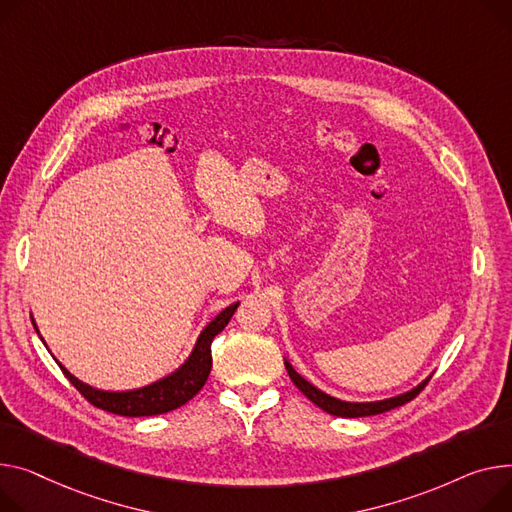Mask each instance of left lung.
Returning <instances> with one entry per match:
<instances>
[{"label": "left lung", "mask_w": 512, "mask_h": 512, "mask_svg": "<svg viewBox=\"0 0 512 512\" xmlns=\"http://www.w3.org/2000/svg\"><path fill=\"white\" fill-rule=\"evenodd\" d=\"M284 364H286V370L290 374L292 383L309 397L315 405H319L323 412L331 414V416H339V418H362V416H377V414H383V412H389V410H395V407L412 401L424 387L426 383L432 379V374H428V377L418 383L416 387H412L410 391H403L399 395H393V397H387V399H379V401H344L339 397H333L325 391H321L319 387H315L311 381H306L302 374H298L294 370V366L290 364V360L284 356Z\"/></svg>", "instance_id": "left-lung-1"}]
</instances>
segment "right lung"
I'll use <instances>...</instances> for the list:
<instances>
[{
	"label": "right lung",
	"instance_id": "add662e5",
	"mask_svg": "<svg viewBox=\"0 0 512 512\" xmlns=\"http://www.w3.org/2000/svg\"><path fill=\"white\" fill-rule=\"evenodd\" d=\"M241 302H232L226 309H222L206 327L201 329V333L197 335V342L191 350V354L185 358V362L173 370L168 372L166 377L138 387V389H127V391H107V389H96L84 381H80L78 377L67 370L57 358L59 368L63 370V374L70 383L96 407L117 416H127V418H142V416H158V414H166L173 412L177 407L185 405L189 399H193L199 389L206 385L210 370H212V339L228 325L230 317L234 315V311L238 309ZM32 325L37 329L39 337L41 331L34 323ZM43 339V337H41ZM45 344V339H43Z\"/></svg>",
	"mask_w": 512,
	"mask_h": 512
}]
</instances>
